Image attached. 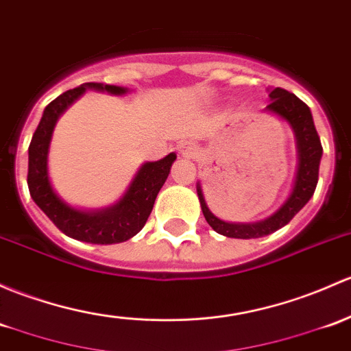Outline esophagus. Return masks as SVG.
I'll return each mask as SVG.
<instances>
[{
	"label": "esophagus",
	"instance_id": "esophagus-1",
	"mask_svg": "<svg viewBox=\"0 0 351 351\" xmlns=\"http://www.w3.org/2000/svg\"><path fill=\"white\" fill-rule=\"evenodd\" d=\"M198 146L195 145V143H183L182 146H180V153L183 154V156H188V158H195L198 154Z\"/></svg>",
	"mask_w": 351,
	"mask_h": 351
}]
</instances>
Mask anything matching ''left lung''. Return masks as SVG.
<instances>
[{
	"instance_id": "1",
	"label": "left lung",
	"mask_w": 351,
	"mask_h": 351,
	"mask_svg": "<svg viewBox=\"0 0 351 351\" xmlns=\"http://www.w3.org/2000/svg\"><path fill=\"white\" fill-rule=\"evenodd\" d=\"M269 99H271V102L265 106V110L276 114V116H279L286 123H289V126L294 131V136H296L298 171L296 178H294L293 190H291L287 200L281 205V208L276 213H272L269 219L261 220V222L256 223H232L223 222V220H220L219 217H215L210 212V208L205 204L200 183H198L197 193L205 220L217 234L225 235V237L257 239L279 230L284 225L289 223L293 217L308 204L309 198L315 193L316 185H318L319 161H322L323 146L322 141H319L318 132H316L315 123H313L311 110L300 97H296V95L284 90L281 87L272 88L269 92Z\"/></svg>"
}]
</instances>
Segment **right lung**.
Here are the masks:
<instances>
[{
  "label": "right lung",
  "mask_w": 351,
  "mask_h": 351,
  "mask_svg": "<svg viewBox=\"0 0 351 351\" xmlns=\"http://www.w3.org/2000/svg\"><path fill=\"white\" fill-rule=\"evenodd\" d=\"M86 88L114 95L128 92V88L124 87L88 82L70 88L51 101L43 110L42 119L36 131L33 132L28 147V190L33 202L57 225L58 230L69 237L90 243H119L134 237L145 227L158 191L165 185L176 154L169 153L163 160L143 165L124 197L109 208L84 212L65 204L50 185L47 158H49L51 132L57 119L75 99L86 92Z\"/></svg>",
  "instance_id": "right-lung-1"
}]
</instances>
